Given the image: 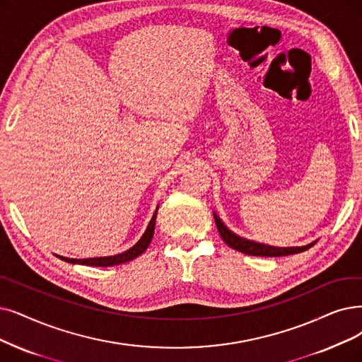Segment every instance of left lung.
Segmentation results:
<instances>
[{"label":"left lung","instance_id":"obj_1","mask_svg":"<svg viewBox=\"0 0 362 362\" xmlns=\"http://www.w3.org/2000/svg\"><path fill=\"white\" fill-rule=\"evenodd\" d=\"M214 218L216 228H218V233L223 238V240L228 245L230 248H233L239 252L248 254V255H257V257H284V255H291V254H298L303 251H308L310 247L316 242H312L309 245H305V247H291V248H279V247H270V245L264 243H258L252 242L248 239H243L238 235H235L233 231H230L224 223L220 220V216L214 212Z\"/></svg>","mask_w":362,"mask_h":362}]
</instances>
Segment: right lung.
I'll return each mask as SVG.
<instances>
[{
  "instance_id": "right-lung-1",
  "label": "right lung",
  "mask_w": 362,
  "mask_h": 362,
  "mask_svg": "<svg viewBox=\"0 0 362 362\" xmlns=\"http://www.w3.org/2000/svg\"><path fill=\"white\" fill-rule=\"evenodd\" d=\"M157 209L153 215L151 221L148 223V227L146 230V233L142 235V238L134 245L132 248H129L127 251L117 254V255H110V257H95V258H68V257H59L61 259L66 263H72V264H84V266H96V267H110V266H117V264H123L126 262H131V259L136 258L138 255H141L144 251L148 248V245L153 239L154 235V226H156V215H157Z\"/></svg>"
}]
</instances>
